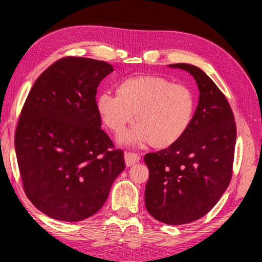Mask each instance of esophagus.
I'll return each instance as SVG.
<instances>
[{
	"mask_svg": "<svg viewBox=\"0 0 262 262\" xmlns=\"http://www.w3.org/2000/svg\"><path fill=\"white\" fill-rule=\"evenodd\" d=\"M139 160H141V157H139L138 154L128 152V151L125 152V163H126L127 167L134 166V164L137 163Z\"/></svg>",
	"mask_w": 262,
	"mask_h": 262,
	"instance_id": "esophagus-1",
	"label": "esophagus"
}]
</instances>
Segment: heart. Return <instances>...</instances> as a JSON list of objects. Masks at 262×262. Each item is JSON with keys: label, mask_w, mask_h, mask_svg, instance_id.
Instances as JSON below:
<instances>
[{"label": "heart", "mask_w": 262, "mask_h": 262, "mask_svg": "<svg viewBox=\"0 0 262 262\" xmlns=\"http://www.w3.org/2000/svg\"><path fill=\"white\" fill-rule=\"evenodd\" d=\"M96 108L107 127L120 132L134 120L137 125L119 136L121 143L150 142L154 148H168L184 137L193 120L195 99L185 84L160 76H137L123 81L118 94L103 92Z\"/></svg>", "instance_id": "heart-1"}]
</instances>
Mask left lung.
Returning <instances> with one entry per match:
<instances>
[{
  "label": "left lung",
  "instance_id": "1",
  "mask_svg": "<svg viewBox=\"0 0 262 262\" xmlns=\"http://www.w3.org/2000/svg\"><path fill=\"white\" fill-rule=\"evenodd\" d=\"M169 68L194 77L199 101L184 137L144 156L145 207L155 220L180 225L205 216L230 184L236 124L227 98L200 68L186 63Z\"/></svg>",
  "mask_w": 262,
  "mask_h": 262
}]
</instances>
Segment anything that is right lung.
Masks as SVG:
<instances>
[{
	"label": "right lung",
	"mask_w": 262,
	"mask_h": 262,
	"mask_svg": "<svg viewBox=\"0 0 262 262\" xmlns=\"http://www.w3.org/2000/svg\"><path fill=\"white\" fill-rule=\"evenodd\" d=\"M111 64L66 57L30 91L15 131V152L27 198L53 220L78 222L105 204L125 169L124 151L101 130L96 89Z\"/></svg>",
	"instance_id": "right-lung-1"
}]
</instances>
